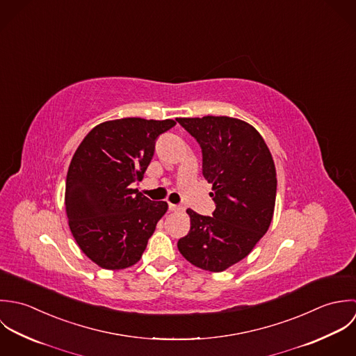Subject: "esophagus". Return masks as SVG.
<instances>
[{
    "label": "esophagus",
    "mask_w": 356,
    "mask_h": 356,
    "mask_svg": "<svg viewBox=\"0 0 356 356\" xmlns=\"http://www.w3.org/2000/svg\"><path fill=\"white\" fill-rule=\"evenodd\" d=\"M169 211L170 212H183L184 208L180 205H175V204H169Z\"/></svg>",
    "instance_id": "obj_1"
}]
</instances>
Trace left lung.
<instances>
[{
	"instance_id": "8db88e82",
	"label": "left lung",
	"mask_w": 356,
	"mask_h": 356,
	"mask_svg": "<svg viewBox=\"0 0 356 356\" xmlns=\"http://www.w3.org/2000/svg\"><path fill=\"white\" fill-rule=\"evenodd\" d=\"M202 148V173L212 184L213 217L187 209L191 228L177 248L193 266L221 273L245 259L268 231L277 170L261 135L232 117L176 118Z\"/></svg>"
}]
</instances>
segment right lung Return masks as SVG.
I'll use <instances>...</instances> for the list:
<instances>
[{
    "instance_id": "1",
    "label": "right lung",
    "mask_w": 356,
    "mask_h": 356,
    "mask_svg": "<svg viewBox=\"0 0 356 356\" xmlns=\"http://www.w3.org/2000/svg\"><path fill=\"white\" fill-rule=\"evenodd\" d=\"M173 120L121 118L96 125L72 155L65 205L79 249L104 270H124L142 259L148 238L166 213L138 190L156 138Z\"/></svg>"
}]
</instances>
